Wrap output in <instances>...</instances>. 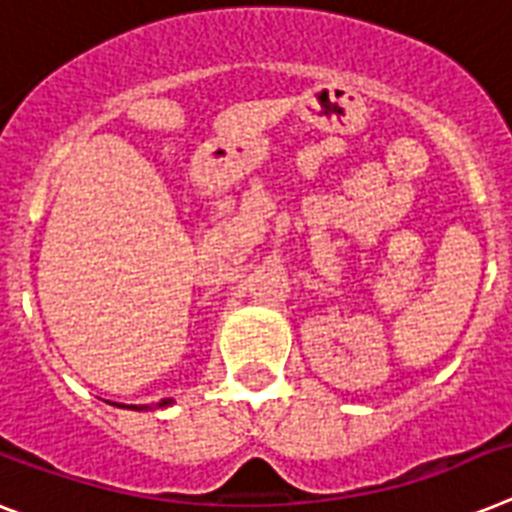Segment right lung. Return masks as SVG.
<instances>
[{"instance_id":"right-lung-1","label":"right lung","mask_w":512,"mask_h":512,"mask_svg":"<svg viewBox=\"0 0 512 512\" xmlns=\"http://www.w3.org/2000/svg\"><path fill=\"white\" fill-rule=\"evenodd\" d=\"M168 405H173V400H162V402H157V407H168ZM131 410H152V407H147V405H131Z\"/></svg>"}]
</instances>
